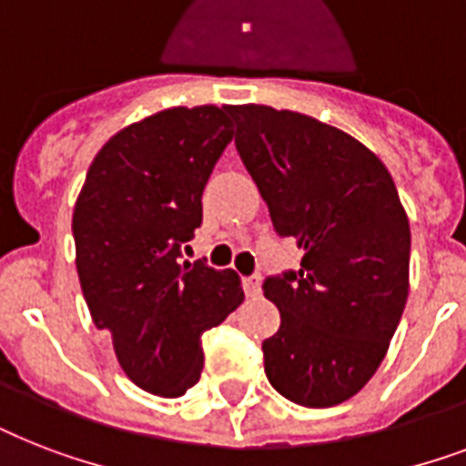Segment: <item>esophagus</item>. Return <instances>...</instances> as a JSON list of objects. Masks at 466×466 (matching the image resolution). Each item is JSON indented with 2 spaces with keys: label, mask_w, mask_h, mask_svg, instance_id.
I'll use <instances>...</instances> for the list:
<instances>
[{
  "label": "esophagus",
  "mask_w": 466,
  "mask_h": 466,
  "mask_svg": "<svg viewBox=\"0 0 466 466\" xmlns=\"http://www.w3.org/2000/svg\"><path fill=\"white\" fill-rule=\"evenodd\" d=\"M244 292H247V298H258V295H261V278L258 276L244 278Z\"/></svg>",
  "instance_id": "obj_1"
}]
</instances>
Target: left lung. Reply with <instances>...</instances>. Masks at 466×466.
Instances as JSON below:
<instances>
[{
  "label": "left lung",
  "mask_w": 466,
  "mask_h": 466,
  "mask_svg": "<svg viewBox=\"0 0 466 466\" xmlns=\"http://www.w3.org/2000/svg\"><path fill=\"white\" fill-rule=\"evenodd\" d=\"M237 152L299 270L268 278L280 329L263 340L268 382L309 409L346 401L382 365L409 298L411 229L380 157L339 127L270 106H229Z\"/></svg>",
  "instance_id": "obj_1"
}]
</instances>
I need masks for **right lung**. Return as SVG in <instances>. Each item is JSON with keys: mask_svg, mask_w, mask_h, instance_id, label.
<instances>
[{"mask_svg": "<svg viewBox=\"0 0 466 466\" xmlns=\"http://www.w3.org/2000/svg\"><path fill=\"white\" fill-rule=\"evenodd\" d=\"M232 135L218 106L147 116L98 149L76 198V273L91 319L111 331L123 372L157 397H181L200 380V336L244 299L234 270L178 263Z\"/></svg>", "mask_w": 466, "mask_h": 466, "instance_id": "right-lung-1", "label": "right lung"}]
</instances>
